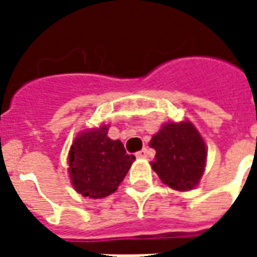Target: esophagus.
I'll use <instances>...</instances> for the list:
<instances>
[{"label":"esophagus","instance_id":"esophagus-1","mask_svg":"<svg viewBox=\"0 0 257 257\" xmlns=\"http://www.w3.org/2000/svg\"><path fill=\"white\" fill-rule=\"evenodd\" d=\"M136 157L138 158H147L149 157V150L147 149H143V150H140L136 153Z\"/></svg>","mask_w":257,"mask_h":257}]
</instances>
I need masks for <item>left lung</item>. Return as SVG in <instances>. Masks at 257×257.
<instances>
[{"mask_svg":"<svg viewBox=\"0 0 257 257\" xmlns=\"http://www.w3.org/2000/svg\"><path fill=\"white\" fill-rule=\"evenodd\" d=\"M156 150L151 167L162 182L175 190L193 189L204 173L206 147L198 131L189 121L167 123L153 136Z\"/></svg>","mask_w":257,"mask_h":257,"instance_id":"obj_1","label":"left lung"}]
</instances>
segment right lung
I'll return each mask as SVG.
<instances>
[{
  "instance_id": "1",
  "label": "right lung",
  "mask_w": 257,
  "mask_h": 257,
  "mask_svg": "<svg viewBox=\"0 0 257 257\" xmlns=\"http://www.w3.org/2000/svg\"><path fill=\"white\" fill-rule=\"evenodd\" d=\"M103 125L78 135L68 154V173L74 189L84 197L103 198L114 193L126 176L135 156L119 140L107 136Z\"/></svg>"
}]
</instances>
